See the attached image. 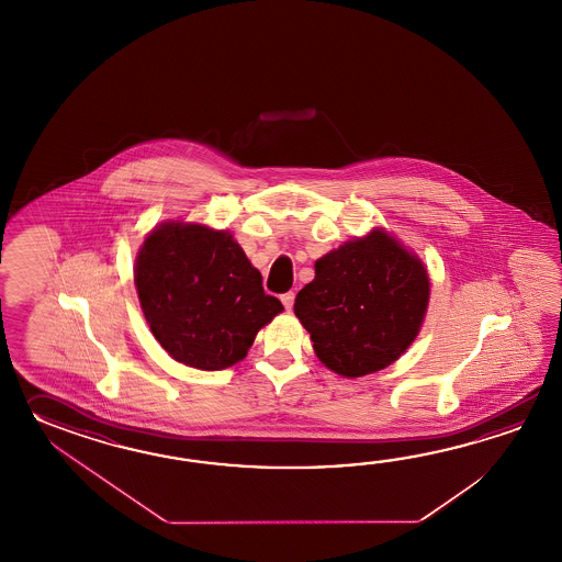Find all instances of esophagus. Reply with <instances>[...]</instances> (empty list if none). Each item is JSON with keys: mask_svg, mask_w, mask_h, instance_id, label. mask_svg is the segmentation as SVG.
<instances>
[{"mask_svg": "<svg viewBox=\"0 0 562 562\" xmlns=\"http://www.w3.org/2000/svg\"><path fill=\"white\" fill-rule=\"evenodd\" d=\"M281 301H283L285 310H291V307H293V301H295V293H293V291H286V293L281 295Z\"/></svg>", "mask_w": 562, "mask_h": 562, "instance_id": "1", "label": "esophagus"}]
</instances>
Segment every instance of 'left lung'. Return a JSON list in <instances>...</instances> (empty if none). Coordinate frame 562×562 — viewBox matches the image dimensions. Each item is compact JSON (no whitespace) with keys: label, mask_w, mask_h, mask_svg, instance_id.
<instances>
[{"label":"left lung","mask_w":562,"mask_h":562,"mask_svg":"<svg viewBox=\"0 0 562 562\" xmlns=\"http://www.w3.org/2000/svg\"><path fill=\"white\" fill-rule=\"evenodd\" d=\"M430 299L428 271L382 228L315 263L295 315L323 363L359 378L394 363L416 339Z\"/></svg>","instance_id":"8db88e82"}]
</instances>
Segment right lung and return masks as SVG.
I'll return each instance as SVG.
<instances>
[{
  "label": "right lung",
  "mask_w": 562,
  "mask_h": 562,
  "mask_svg": "<svg viewBox=\"0 0 562 562\" xmlns=\"http://www.w3.org/2000/svg\"><path fill=\"white\" fill-rule=\"evenodd\" d=\"M144 317L170 358L196 370H225L247 356L257 331L283 305L225 231L165 223L136 257Z\"/></svg>",
  "instance_id": "right-lung-1"
}]
</instances>
